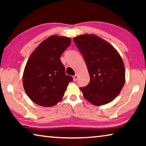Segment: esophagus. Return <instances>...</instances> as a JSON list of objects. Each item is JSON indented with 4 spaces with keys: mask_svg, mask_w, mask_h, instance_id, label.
<instances>
[{
    "mask_svg": "<svg viewBox=\"0 0 146 146\" xmlns=\"http://www.w3.org/2000/svg\"><path fill=\"white\" fill-rule=\"evenodd\" d=\"M73 81H76L78 78V75H76V74H75V75L73 76Z\"/></svg>",
    "mask_w": 146,
    "mask_h": 146,
    "instance_id": "34e87169",
    "label": "esophagus"
}]
</instances>
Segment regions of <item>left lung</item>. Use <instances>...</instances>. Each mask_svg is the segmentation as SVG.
Here are the masks:
<instances>
[{
    "mask_svg": "<svg viewBox=\"0 0 146 146\" xmlns=\"http://www.w3.org/2000/svg\"><path fill=\"white\" fill-rule=\"evenodd\" d=\"M84 58L90 81L80 88L84 98L95 106L111 102L122 90L125 80L122 58L114 47L93 34L73 38Z\"/></svg>",
    "mask_w": 146,
    "mask_h": 146,
    "instance_id": "8db88e82",
    "label": "left lung"
}]
</instances>
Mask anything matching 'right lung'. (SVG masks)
<instances>
[{
  "label": "right lung",
  "instance_id": "1",
  "mask_svg": "<svg viewBox=\"0 0 146 146\" xmlns=\"http://www.w3.org/2000/svg\"><path fill=\"white\" fill-rule=\"evenodd\" d=\"M71 38L49 36L31 54L23 73V86L29 98L43 107H52L62 99L73 78L66 75L60 56Z\"/></svg>",
  "mask_w": 146,
  "mask_h": 146
}]
</instances>
